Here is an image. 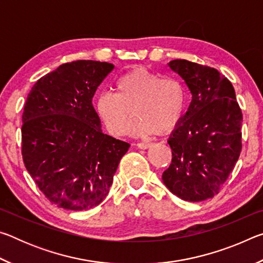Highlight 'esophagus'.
I'll list each match as a JSON object with an SVG mask.
<instances>
[{"instance_id": "obj_1", "label": "esophagus", "mask_w": 263, "mask_h": 263, "mask_svg": "<svg viewBox=\"0 0 263 263\" xmlns=\"http://www.w3.org/2000/svg\"><path fill=\"white\" fill-rule=\"evenodd\" d=\"M136 147L140 149H147L151 147V144H148V142H138V144H136Z\"/></svg>"}]
</instances>
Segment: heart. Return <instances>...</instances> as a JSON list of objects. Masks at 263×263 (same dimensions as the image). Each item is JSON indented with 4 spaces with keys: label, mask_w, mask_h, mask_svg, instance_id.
Segmentation results:
<instances>
[{
    "label": "heart",
    "mask_w": 263,
    "mask_h": 263,
    "mask_svg": "<svg viewBox=\"0 0 263 263\" xmlns=\"http://www.w3.org/2000/svg\"><path fill=\"white\" fill-rule=\"evenodd\" d=\"M186 104L188 91L181 80L136 67L116 81L115 94L103 92L97 97L95 106L112 136L125 135L133 112L131 133L148 137L174 130L183 118Z\"/></svg>",
    "instance_id": "heart-1"
}]
</instances>
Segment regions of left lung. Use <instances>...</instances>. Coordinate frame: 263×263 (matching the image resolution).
<instances>
[{"label": "left lung", "instance_id": "obj_1", "mask_svg": "<svg viewBox=\"0 0 263 263\" xmlns=\"http://www.w3.org/2000/svg\"><path fill=\"white\" fill-rule=\"evenodd\" d=\"M168 66L193 99L168 139L173 158L162 181L183 201H205L219 193L238 161L242 112L232 83L217 69L181 59Z\"/></svg>", "mask_w": 263, "mask_h": 263}]
</instances>
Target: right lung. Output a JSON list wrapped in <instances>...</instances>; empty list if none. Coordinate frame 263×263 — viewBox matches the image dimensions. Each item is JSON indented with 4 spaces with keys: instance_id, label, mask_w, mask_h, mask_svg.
<instances>
[{
    "instance_id": "add662e5",
    "label": "right lung",
    "mask_w": 263,
    "mask_h": 263,
    "mask_svg": "<svg viewBox=\"0 0 263 263\" xmlns=\"http://www.w3.org/2000/svg\"><path fill=\"white\" fill-rule=\"evenodd\" d=\"M109 62L62 64L34 83L22 116L25 168L48 201L66 210L91 209L109 194L130 144L104 135L92 106Z\"/></svg>"
}]
</instances>
